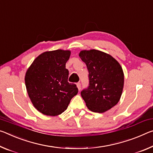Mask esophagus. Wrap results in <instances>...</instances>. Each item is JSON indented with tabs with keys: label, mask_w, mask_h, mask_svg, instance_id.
I'll return each instance as SVG.
<instances>
[{
	"label": "esophagus",
	"mask_w": 153,
	"mask_h": 153,
	"mask_svg": "<svg viewBox=\"0 0 153 153\" xmlns=\"http://www.w3.org/2000/svg\"><path fill=\"white\" fill-rule=\"evenodd\" d=\"M76 86H77V87H78V89H79V90L80 91V90H81V82H77L76 83Z\"/></svg>",
	"instance_id": "34e87169"
}]
</instances>
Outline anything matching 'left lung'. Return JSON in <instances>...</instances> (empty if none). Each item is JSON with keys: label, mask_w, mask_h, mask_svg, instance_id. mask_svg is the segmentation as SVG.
<instances>
[{"label": "left lung", "mask_w": 153, "mask_h": 153, "mask_svg": "<svg viewBox=\"0 0 153 153\" xmlns=\"http://www.w3.org/2000/svg\"><path fill=\"white\" fill-rule=\"evenodd\" d=\"M79 57L89 72V86L81 92L86 106L98 113L112 108L119 102L123 89L121 65L109 54L96 49L81 51Z\"/></svg>", "instance_id": "1"}]
</instances>
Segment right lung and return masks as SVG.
Listing matches in <instances>:
<instances>
[{
	"label": "right lung",
	"mask_w": 153,
	"mask_h": 153,
	"mask_svg": "<svg viewBox=\"0 0 153 153\" xmlns=\"http://www.w3.org/2000/svg\"><path fill=\"white\" fill-rule=\"evenodd\" d=\"M71 51H46L36 57L25 76V83L34 106L43 114L57 116L67 109L78 93L74 83L68 82L66 63Z\"/></svg>",
	"instance_id": "obj_1"
}]
</instances>
